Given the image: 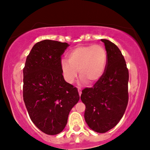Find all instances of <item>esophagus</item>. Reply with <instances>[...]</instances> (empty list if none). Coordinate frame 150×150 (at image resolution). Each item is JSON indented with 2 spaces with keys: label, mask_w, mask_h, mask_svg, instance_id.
Returning a JSON list of instances; mask_svg holds the SVG:
<instances>
[{
  "label": "esophagus",
  "mask_w": 150,
  "mask_h": 150,
  "mask_svg": "<svg viewBox=\"0 0 150 150\" xmlns=\"http://www.w3.org/2000/svg\"><path fill=\"white\" fill-rule=\"evenodd\" d=\"M78 91H79V96H81V89L80 87H78Z\"/></svg>",
  "instance_id": "1"
}]
</instances>
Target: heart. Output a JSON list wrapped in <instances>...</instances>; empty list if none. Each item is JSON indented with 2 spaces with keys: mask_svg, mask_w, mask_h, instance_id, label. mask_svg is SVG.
Instances as JSON below:
<instances>
[{
  "mask_svg": "<svg viewBox=\"0 0 150 150\" xmlns=\"http://www.w3.org/2000/svg\"><path fill=\"white\" fill-rule=\"evenodd\" d=\"M67 59V61H61V71L65 81L73 83L79 72L80 79L87 85H91L103 76L108 56L102 45H83L69 51Z\"/></svg>",
  "mask_w": 150,
  "mask_h": 150,
  "instance_id": "1",
  "label": "heart"
}]
</instances>
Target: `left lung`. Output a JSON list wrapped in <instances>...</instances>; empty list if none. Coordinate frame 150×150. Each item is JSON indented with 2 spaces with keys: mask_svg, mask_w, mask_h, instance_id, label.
Segmentation results:
<instances>
[{
  "mask_svg": "<svg viewBox=\"0 0 150 150\" xmlns=\"http://www.w3.org/2000/svg\"><path fill=\"white\" fill-rule=\"evenodd\" d=\"M107 52V65L103 76L92 87L82 91L86 106L85 120L95 132L104 133L114 128L124 115L128 102L129 73L118 47L101 40Z\"/></svg>",
  "mask_w": 150,
  "mask_h": 150,
  "instance_id": "obj_1",
  "label": "left lung"
}]
</instances>
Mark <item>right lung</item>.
<instances>
[{"label":"right lung","instance_id":"1","mask_svg":"<svg viewBox=\"0 0 150 150\" xmlns=\"http://www.w3.org/2000/svg\"><path fill=\"white\" fill-rule=\"evenodd\" d=\"M69 45L46 40L34 45L23 68V99L33 124L45 134H57L80 99L77 89L65 81L61 55Z\"/></svg>","mask_w":150,"mask_h":150}]
</instances>
